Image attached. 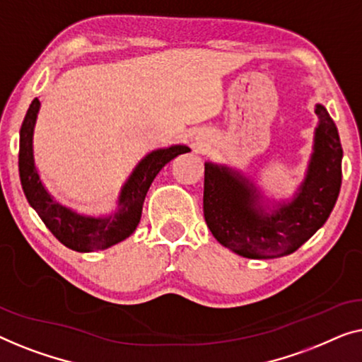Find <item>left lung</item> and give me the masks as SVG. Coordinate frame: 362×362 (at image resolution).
Instances as JSON below:
<instances>
[{
    "label": "left lung",
    "instance_id": "8db88e82",
    "mask_svg": "<svg viewBox=\"0 0 362 362\" xmlns=\"http://www.w3.org/2000/svg\"><path fill=\"white\" fill-rule=\"evenodd\" d=\"M303 182L290 200L264 203L256 183L231 167L205 162L203 215L216 241L249 259H274L297 251L328 220L341 188L343 147L323 105Z\"/></svg>",
    "mask_w": 362,
    "mask_h": 362
}]
</instances>
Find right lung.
Instances as JSON below:
<instances>
[{"label": "right lung", "instance_id": "add662e5", "mask_svg": "<svg viewBox=\"0 0 362 362\" xmlns=\"http://www.w3.org/2000/svg\"><path fill=\"white\" fill-rule=\"evenodd\" d=\"M39 110L40 101L39 98H34L19 131V177H21V185L29 205L34 208L49 231L64 246L74 251H101V249L124 241L139 225L142 205H144V198L152 180L167 162L179 154H185L190 151V147L174 144L149 152L132 169L128 180L121 187L113 211L103 216L80 215L72 208L54 200L35 169L34 128Z\"/></svg>", "mask_w": 362, "mask_h": 362}]
</instances>
